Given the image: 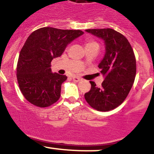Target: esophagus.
Here are the masks:
<instances>
[{
    "label": "esophagus",
    "mask_w": 154,
    "mask_h": 154,
    "mask_svg": "<svg viewBox=\"0 0 154 154\" xmlns=\"http://www.w3.org/2000/svg\"><path fill=\"white\" fill-rule=\"evenodd\" d=\"M72 80H73L74 82H79V81H81V79L78 76H72Z\"/></svg>",
    "instance_id": "obj_1"
}]
</instances>
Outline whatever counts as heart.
<instances>
[{
    "instance_id": "b5f03b06",
    "label": "heart",
    "mask_w": 154,
    "mask_h": 154,
    "mask_svg": "<svg viewBox=\"0 0 154 154\" xmlns=\"http://www.w3.org/2000/svg\"><path fill=\"white\" fill-rule=\"evenodd\" d=\"M93 45H98L96 42L94 41H89V42H87L86 44V46H93Z\"/></svg>"
}]
</instances>
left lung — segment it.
Segmentation results:
<instances>
[{"instance_id":"1","label":"left lung","mask_w":154,"mask_h":154,"mask_svg":"<svg viewBox=\"0 0 154 154\" xmlns=\"http://www.w3.org/2000/svg\"><path fill=\"white\" fill-rule=\"evenodd\" d=\"M86 32L104 41L105 52L98 68L104 76L102 86L90 82L84 97L91 107L108 111L120 105L128 95L136 75V60L128 40L113 29H89Z\"/></svg>"}]
</instances>
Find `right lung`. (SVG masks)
<instances>
[{"instance_id": "right-lung-1", "label": "right lung", "mask_w": 154, "mask_h": 154, "mask_svg": "<svg viewBox=\"0 0 154 154\" xmlns=\"http://www.w3.org/2000/svg\"><path fill=\"white\" fill-rule=\"evenodd\" d=\"M84 32L42 27L30 34L20 51L17 67L20 89L31 104L45 108L60 97L65 75L51 72V62L60 57L67 46Z\"/></svg>"}]
</instances>
